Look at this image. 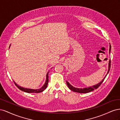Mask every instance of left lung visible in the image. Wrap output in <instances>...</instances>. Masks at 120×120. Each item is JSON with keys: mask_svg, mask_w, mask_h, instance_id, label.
I'll list each match as a JSON object with an SVG mask.
<instances>
[{"mask_svg": "<svg viewBox=\"0 0 120 120\" xmlns=\"http://www.w3.org/2000/svg\"><path fill=\"white\" fill-rule=\"evenodd\" d=\"M111 45H110V49H109V53H110V51H111ZM110 68H111V60H109V67H108V72L107 75L105 76V78L103 79L101 81V82H100L98 84L93 86H90V87H88V88H83V89H79V88H75V87H74L73 86H72L70 83H69L68 82H67V84L68 85V88L70 89L71 90L75 92H77V93H89L91 91H93L94 90L97 89L98 88H99V86H100V85L101 84V83L103 82L104 81V79H105V78L106 77L107 75H108V74L110 70Z\"/></svg>", "mask_w": 120, "mask_h": 120, "instance_id": "left-lung-1", "label": "left lung"}]
</instances>
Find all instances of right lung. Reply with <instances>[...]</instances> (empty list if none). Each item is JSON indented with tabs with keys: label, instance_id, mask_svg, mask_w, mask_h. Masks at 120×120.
<instances>
[{
	"label": "right lung",
	"instance_id": "add662e5",
	"mask_svg": "<svg viewBox=\"0 0 120 120\" xmlns=\"http://www.w3.org/2000/svg\"><path fill=\"white\" fill-rule=\"evenodd\" d=\"M10 47V46H9ZM49 71L46 74V81L45 82V83L44 84L41 88L40 89H27V88H23L22 86H18L16 83L14 82V83H15V86L17 87L18 88H19L20 90H22V91H23L24 92H26V93H41L43 92V90H44L47 87V86H48V82H49Z\"/></svg>",
	"mask_w": 120,
	"mask_h": 120
}]
</instances>
